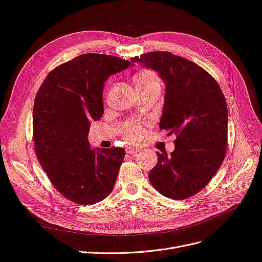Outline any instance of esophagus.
Returning a JSON list of instances; mask_svg holds the SVG:
<instances>
[{"mask_svg": "<svg viewBox=\"0 0 262 262\" xmlns=\"http://www.w3.org/2000/svg\"><path fill=\"white\" fill-rule=\"evenodd\" d=\"M139 151H140V149L135 148V147H127L126 148V152L129 154V155H135V154H137Z\"/></svg>", "mask_w": 262, "mask_h": 262, "instance_id": "esophagus-1", "label": "esophagus"}]
</instances>
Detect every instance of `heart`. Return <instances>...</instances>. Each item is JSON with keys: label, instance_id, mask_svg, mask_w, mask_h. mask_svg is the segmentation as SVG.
Wrapping results in <instances>:
<instances>
[{"label": "heart", "instance_id": "obj_1", "mask_svg": "<svg viewBox=\"0 0 262 262\" xmlns=\"http://www.w3.org/2000/svg\"><path fill=\"white\" fill-rule=\"evenodd\" d=\"M133 81L135 83L138 92L146 90H158L161 88V79L159 74L151 69H139L133 76ZM146 122L125 121L119 126V134L128 143H137L144 135V126Z\"/></svg>", "mask_w": 262, "mask_h": 262}]
</instances>
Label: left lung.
I'll return each instance as SVG.
<instances>
[{
	"label": "left lung",
	"mask_w": 262,
	"mask_h": 262,
	"mask_svg": "<svg viewBox=\"0 0 262 262\" xmlns=\"http://www.w3.org/2000/svg\"><path fill=\"white\" fill-rule=\"evenodd\" d=\"M158 71L166 83L160 129L176 135L171 156L159 154L149 181L163 196L184 200L210 183L227 151V104L216 80L199 64L169 51L132 58Z\"/></svg>",
	"instance_id": "obj_1"
}]
</instances>
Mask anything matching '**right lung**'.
Masks as SVG:
<instances>
[{
    "instance_id": "obj_1",
    "label": "right lung",
    "mask_w": 262,
    "mask_h": 262,
    "mask_svg": "<svg viewBox=\"0 0 262 262\" xmlns=\"http://www.w3.org/2000/svg\"><path fill=\"white\" fill-rule=\"evenodd\" d=\"M130 61L84 54L51 70L34 102L33 138L37 159L55 189L74 203L92 205L113 190L125 150L94 151L90 122L103 115L104 82Z\"/></svg>"
}]
</instances>
